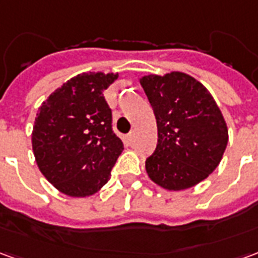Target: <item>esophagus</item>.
<instances>
[{
  "instance_id": "obj_1",
  "label": "esophagus",
  "mask_w": 258,
  "mask_h": 258,
  "mask_svg": "<svg viewBox=\"0 0 258 258\" xmlns=\"http://www.w3.org/2000/svg\"><path fill=\"white\" fill-rule=\"evenodd\" d=\"M133 140H134V131H131V133L127 135V141H128V142H131Z\"/></svg>"
}]
</instances>
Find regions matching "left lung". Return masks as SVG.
Instances as JSON below:
<instances>
[{"label": "left lung", "instance_id": "8db88e82", "mask_svg": "<svg viewBox=\"0 0 258 258\" xmlns=\"http://www.w3.org/2000/svg\"><path fill=\"white\" fill-rule=\"evenodd\" d=\"M141 85L157 123V145L146 159L149 178L181 190L209 177L225 152L228 130L205 85L181 72L145 76Z\"/></svg>", "mask_w": 258, "mask_h": 258}]
</instances>
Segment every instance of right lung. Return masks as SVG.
<instances>
[{"mask_svg":"<svg viewBox=\"0 0 258 258\" xmlns=\"http://www.w3.org/2000/svg\"><path fill=\"white\" fill-rule=\"evenodd\" d=\"M118 74L83 73L52 92L37 113L33 152L38 168L62 194L84 198L109 181L123 152L103 91Z\"/></svg>","mask_w":258,"mask_h":258,"instance_id":"add662e5","label":"right lung"}]
</instances>
